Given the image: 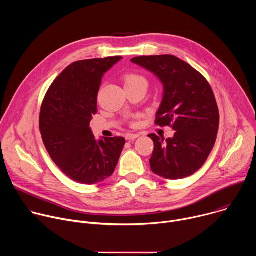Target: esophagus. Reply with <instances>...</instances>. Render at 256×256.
I'll use <instances>...</instances> for the list:
<instances>
[{"label":"esophagus","instance_id":"esophagus-1","mask_svg":"<svg viewBox=\"0 0 256 256\" xmlns=\"http://www.w3.org/2000/svg\"><path fill=\"white\" fill-rule=\"evenodd\" d=\"M138 136H140V134H126V140H134Z\"/></svg>","mask_w":256,"mask_h":256}]
</instances>
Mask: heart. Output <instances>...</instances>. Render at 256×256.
<instances>
[{
	"label": "heart",
	"instance_id": "obj_1",
	"mask_svg": "<svg viewBox=\"0 0 256 256\" xmlns=\"http://www.w3.org/2000/svg\"><path fill=\"white\" fill-rule=\"evenodd\" d=\"M124 87L126 86H136V85L147 86V81H146V79L140 75L134 74V72L126 74L124 76Z\"/></svg>",
	"mask_w": 256,
	"mask_h": 256
}]
</instances>
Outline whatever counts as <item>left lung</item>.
Listing matches in <instances>:
<instances>
[{
	"label": "left lung",
	"mask_w": 256,
	"mask_h": 256,
	"mask_svg": "<svg viewBox=\"0 0 256 256\" xmlns=\"http://www.w3.org/2000/svg\"><path fill=\"white\" fill-rule=\"evenodd\" d=\"M132 62L150 70L163 85L155 124L171 126L173 138L149 134L154 142L151 170L166 179L192 175L206 161L216 138L218 109L206 78L190 64L170 56H138Z\"/></svg>",
	"instance_id": "obj_1"
}]
</instances>
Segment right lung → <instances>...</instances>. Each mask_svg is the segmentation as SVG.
Returning a JSON list of instances; mask_svg holds the SVG:
<instances>
[{
    "label": "right lung",
    "mask_w": 256,
    "mask_h": 256,
    "mask_svg": "<svg viewBox=\"0 0 256 256\" xmlns=\"http://www.w3.org/2000/svg\"><path fill=\"white\" fill-rule=\"evenodd\" d=\"M122 58L70 64L50 85L42 105L40 130L50 158L64 174L82 184L110 177L126 144L122 136L97 140L90 128L102 77Z\"/></svg>",
    "instance_id": "add662e5"
}]
</instances>
